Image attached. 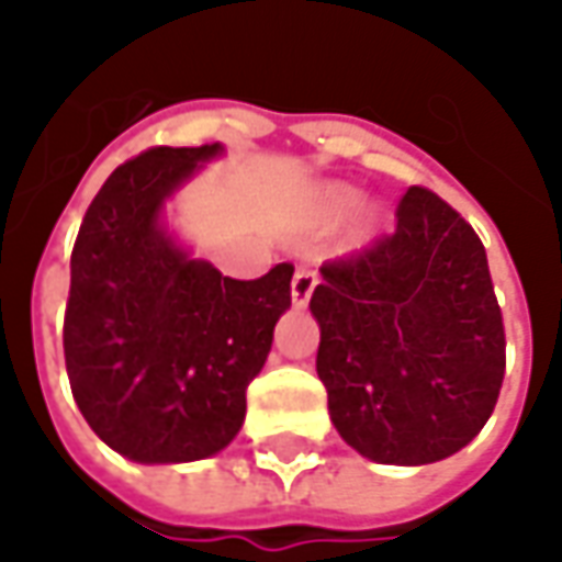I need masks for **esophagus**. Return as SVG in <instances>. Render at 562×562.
<instances>
[{
  "instance_id": "34e87169",
  "label": "esophagus",
  "mask_w": 562,
  "mask_h": 562,
  "mask_svg": "<svg viewBox=\"0 0 562 562\" xmlns=\"http://www.w3.org/2000/svg\"><path fill=\"white\" fill-rule=\"evenodd\" d=\"M313 289H316V273H313L311 267H297L295 277H292V301H295V307H307Z\"/></svg>"
}]
</instances>
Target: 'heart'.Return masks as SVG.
<instances>
[{
  "label": "heart",
  "instance_id": "b5f03b06",
  "mask_svg": "<svg viewBox=\"0 0 562 562\" xmlns=\"http://www.w3.org/2000/svg\"><path fill=\"white\" fill-rule=\"evenodd\" d=\"M331 202H335V209H338V212H353V209H357V202H360V196H357L353 190H335V193H331Z\"/></svg>",
  "mask_w": 562,
  "mask_h": 562
}]
</instances>
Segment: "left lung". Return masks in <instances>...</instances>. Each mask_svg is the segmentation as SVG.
Masks as SVG:
<instances>
[{"instance_id": "8db88e82", "label": "left lung", "mask_w": 562, "mask_h": 562, "mask_svg": "<svg viewBox=\"0 0 562 562\" xmlns=\"http://www.w3.org/2000/svg\"><path fill=\"white\" fill-rule=\"evenodd\" d=\"M316 375L347 446L378 464H434L490 422L505 326L486 249L452 205L409 187L396 233L319 267Z\"/></svg>"}]
</instances>
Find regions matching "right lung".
<instances>
[{
  "instance_id": "right-lung-1",
  "label": "right lung",
  "mask_w": 562,
  "mask_h": 562,
  "mask_svg": "<svg viewBox=\"0 0 562 562\" xmlns=\"http://www.w3.org/2000/svg\"><path fill=\"white\" fill-rule=\"evenodd\" d=\"M221 153V144L153 147L128 159L91 200L72 246L64 316L72 400L137 464H184L231 446L246 422V387L292 307V265L231 280L166 224V202Z\"/></svg>"
}]
</instances>
